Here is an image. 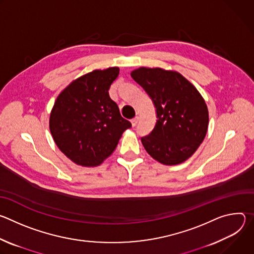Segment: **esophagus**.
Here are the masks:
<instances>
[{"label":"esophagus","instance_id":"obj_1","mask_svg":"<svg viewBox=\"0 0 254 254\" xmlns=\"http://www.w3.org/2000/svg\"><path fill=\"white\" fill-rule=\"evenodd\" d=\"M137 122H138V118H137V117H135L134 119H132V120L130 121L131 126H132V127H135V126H136V124H137Z\"/></svg>","mask_w":254,"mask_h":254}]
</instances>
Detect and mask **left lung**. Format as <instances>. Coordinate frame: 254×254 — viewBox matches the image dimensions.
<instances>
[{
  "instance_id": "left-lung-1",
  "label": "left lung",
  "mask_w": 254,
  "mask_h": 254,
  "mask_svg": "<svg viewBox=\"0 0 254 254\" xmlns=\"http://www.w3.org/2000/svg\"><path fill=\"white\" fill-rule=\"evenodd\" d=\"M130 76L152 98L157 123L141 137L147 153L163 165H179L199 148L208 130L207 104L197 88L177 71L139 67Z\"/></svg>"
}]
</instances>
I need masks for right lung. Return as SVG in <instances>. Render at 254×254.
<instances>
[{"label": "right lung", "instance_id": "obj_1", "mask_svg": "<svg viewBox=\"0 0 254 254\" xmlns=\"http://www.w3.org/2000/svg\"><path fill=\"white\" fill-rule=\"evenodd\" d=\"M119 73V67L93 70L72 81L54 102L49 119L52 137L76 165L99 166L131 127L108 94Z\"/></svg>", "mask_w": 254, "mask_h": 254}]
</instances>
